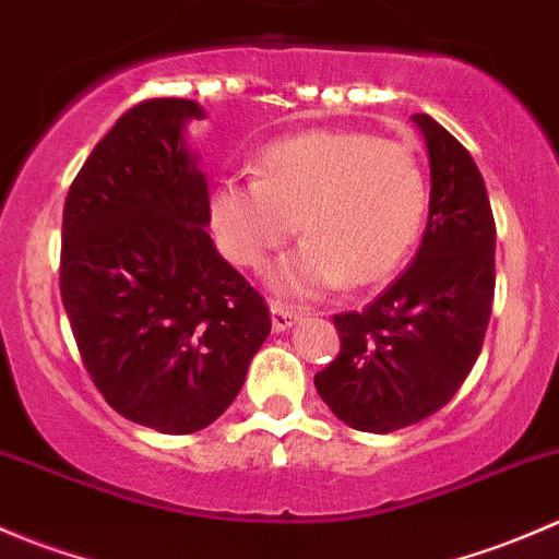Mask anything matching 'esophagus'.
<instances>
[{"label": "esophagus", "instance_id": "obj_1", "mask_svg": "<svg viewBox=\"0 0 559 559\" xmlns=\"http://www.w3.org/2000/svg\"><path fill=\"white\" fill-rule=\"evenodd\" d=\"M270 316H273V330L275 332H284L289 330L292 324H295L297 319H300V311L292 306H281V302H273L270 306Z\"/></svg>", "mask_w": 559, "mask_h": 559}]
</instances>
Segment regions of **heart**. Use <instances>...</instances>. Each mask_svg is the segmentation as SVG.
<instances>
[{
  "mask_svg": "<svg viewBox=\"0 0 559 559\" xmlns=\"http://www.w3.org/2000/svg\"><path fill=\"white\" fill-rule=\"evenodd\" d=\"M425 211L419 156L368 132L275 140L259 154L257 178H222L207 200L218 248L240 267L264 270L302 229L306 243L275 270L286 295L384 278L414 246Z\"/></svg>",
  "mask_w": 559,
  "mask_h": 559,
  "instance_id": "1",
  "label": "heart"
}]
</instances>
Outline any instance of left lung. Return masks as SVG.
Masks as SVG:
<instances>
[{"instance_id": "obj_1", "label": "left lung", "mask_w": 559, "mask_h": 559, "mask_svg": "<svg viewBox=\"0 0 559 559\" xmlns=\"http://www.w3.org/2000/svg\"><path fill=\"white\" fill-rule=\"evenodd\" d=\"M430 154V216L416 259L365 311L337 313L341 352L313 376L348 427L392 432L454 397L484 346L495 297V216L460 140L416 112Z\"/></svg>"}]
</instances>
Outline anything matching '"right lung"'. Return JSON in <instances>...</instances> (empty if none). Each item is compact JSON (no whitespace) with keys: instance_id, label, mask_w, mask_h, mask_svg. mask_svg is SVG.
<instances>
[{"instance_id":"add662e5","label":"right lung","mask_w":559,"mask_h":559,"mask_svg":"<svg viewBox=\"0 0 559 559\" xmlns=\"http://www.w3.org/2000/svg\"><path fill=\"white\" fill-rule=\"evenodd\" d=\"M191 99L123 112L72 180L59 286L83 365L129 421L189 436L216 421L270 335L264 297L218 257Z\"/></svg>"}]
</instances>
